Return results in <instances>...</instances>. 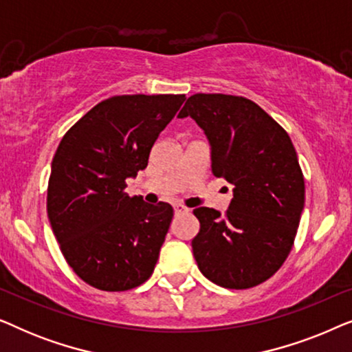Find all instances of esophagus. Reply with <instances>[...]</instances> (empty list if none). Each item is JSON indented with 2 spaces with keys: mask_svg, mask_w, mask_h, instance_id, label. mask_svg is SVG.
<instances>
[{
  "mask_svg": "<svg viewBox=\"0 0 352 352\" xmlns=\"http://www.w3.org/2000/svg\"><path fill=\"white\" fill-rule=\"evenodd\" d=\"M175 213L176 214H186V213H189V208H186V206L181 205V204H176L175 205Z\"/></svg>",
  "mask_w": 352,
  "mask_h": 352,
  "instance_id": "1",
  "label": "esophagus"
}]
</instances>
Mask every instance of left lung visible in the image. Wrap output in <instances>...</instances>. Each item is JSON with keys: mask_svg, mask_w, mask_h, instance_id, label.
Here are the masks:
<instances>
[{"mask_svg": "<svg viewBox=\"0 0 352 352\" xmlns=\"http://www.w3.org/2000/svg\"><path fill=\"white\" fill-rule=\"evenodd\" d=\"M190 117L211 146V171L234 186L221 216L200 208L192 252L200 272L232 290L272 277L295 242L305 208V177L292 139L258 104L242 96L194 94L177 115Z\"/></svg>", "mask_w": 352, "mask_h": 352, "instance_id": "left-lung-1", "label": "left lung"}]
</instances>
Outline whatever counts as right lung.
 <instances>
[{"label": "right lung", "instance_id": "right-lung-1", "mask_svg": "<svg viewBox=\"0 0 352 352\" xmlns=\"http://www.w3.org/2000/svg\"><path fill=\"white\" fill-rule=\"evenodd\" d=\"M184 94L113 96L62 138L47 184V218L74 272L104 292H124L152 276L173 219L165 201L124 192Z\"/></svg>", "mask_w": 352, "mask_h": 352}]
</instances>
